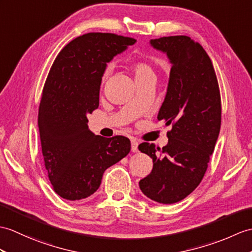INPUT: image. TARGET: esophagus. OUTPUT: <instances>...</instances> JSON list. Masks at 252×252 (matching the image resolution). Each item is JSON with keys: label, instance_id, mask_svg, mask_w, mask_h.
I'll use <instances>...</instances> for the list:
<instances>
[{"label": "esophagus", "instance_id": "esophagus-1", "mask_svg": "<svg viewBox=\"0 0 252 252\" xmlns=\"http://www.w3.org/2000/svg\"><path fill=\"white\" fill-rule=\"evenodd\" d=\"M131 145H132L131 149H132L133 153H137V151H138V142L135 138L131 139Z\"/></svg>", "mask_w": 252, "mask_h": 252}]
</instances>
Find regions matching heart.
<instances>
[{
	"label": "heart",
	"instance_id": "1",
	"mask_svg": "<svg viewBox=\"0 0 252 252\" xmlns=\"http://www.w3.org/2000/svg\"><path fill=\"white\" fill-rule=\"evenodd\" d=\"M131 71L134 75V78H138L140 76H145V75H149V74H154L153 67H151L148 63L143 62V61H134L131 63ZM108 68L104 72L103 75V79L107 77L108 75Z\"/></svg>",
	"mask_w": 252,
	"mask_h": 252
}]
</instances>
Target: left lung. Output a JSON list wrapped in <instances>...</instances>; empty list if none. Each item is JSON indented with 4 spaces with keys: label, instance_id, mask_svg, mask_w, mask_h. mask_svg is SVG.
<instances>
[{
    "label": "left lung",
    "instance_id": "left-lung-1",
    "mask_svg": "<svg viewBox=\"0 0 252 252\" xmlns=\"http://www.w3.org/2000/svg\"><path fill=\"white\" fill-rule=\"evenodd\" d=\"M172 64L167 92L158 120L172 125L168 143L138 146L154 161L153 171L139 188L153 201L173 204L200 185L214 153L221 126L219 85L212 60L203 47L185 35L150 40Z\"/></svg>",
    "mask_w": 252,
    "mask_h": 252
}]
</instances>
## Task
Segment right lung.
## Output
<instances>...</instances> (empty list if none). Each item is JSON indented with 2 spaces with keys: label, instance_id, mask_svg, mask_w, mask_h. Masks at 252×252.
<instances>
[{
  "label": "right lung",
  "instance_id": "right-lung-1",
  "mask_svg": "<svg viewBox=\"0 0 252 252\" xmlns=\"http://www.w3.org/2000/svg\"><path fill=\"white\" fill-rule=\"evenodd\" d=\"M136 39L113 33H87L57 56L43 89L38 128L45 167L55 192L68 201L92 195L106 169L130 153L125 136L93 134L87 116L98 107L107 63Z\"/></svg>",
  "mask_w": 252,
  "mask_h": 252
}]
</instances>
